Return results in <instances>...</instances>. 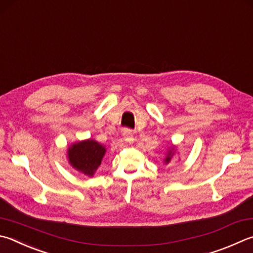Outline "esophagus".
Segmentation results:
<instances>
[{
	"label": "esophagus",
	"instance_id": "1",
	"mask_svg": "<svg viewBox=\"0 0 253 253\" xmlns=\"http://www.w3.org/2000/svg\"><path fill=\"white\" fill-rule=\"evenodd\" d=\"M123 135H124V139H125V141L128 142V144L134 142V132H132V130L129 129V128H124Z\"/></svg>",
	"mask_w": 253,
	"mask_h": 253
}]
</instances>
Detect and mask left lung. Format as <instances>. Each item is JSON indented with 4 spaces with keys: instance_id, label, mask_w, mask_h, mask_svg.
Returning <instances> with one entry per match:
<instances>
[{
    "instance_id": "1",
    "label": "left lung",
    "mask_w": 253,
    "mask_h": 253,
    "mask_svg": "<svg viewBox=\"0 0 253 253\" xmlns=\"http://www.w3.org/2000/svg\"><path fill=\"white\" fill-rule=\"evenodd\" d=\"M170 159H171V151H169V154H168V156H167L166 160H165V163L168 164L169 162H170Z\"/></svg>"
}]
</instances>
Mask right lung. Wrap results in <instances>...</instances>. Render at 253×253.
<instances>
[{
	"label": "right lung",
	"mask_w": 253,
	"mask_h": 253,
	"mask_svg": "<svg viewBox=\"0 0 253 253\" xmlns=\"http://www.w3.org/2000/svg\"><path fill=\"white\" fill-rule=\"evenodd\" d=\"M106 149L95 140H85L68 148V159L73 167L83 173L93 176L102 163Z\"/></svg>",
	"instance_id": "add662e5"
}]
</instances>
